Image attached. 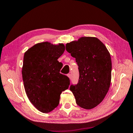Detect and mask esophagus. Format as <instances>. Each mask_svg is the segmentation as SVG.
<instances>
[{
	"label": "esophagus",
	"mask_w": 133,
	"mask_h": 133,
	"mask_svg": "<svg viewBox=\"0 0 133 133\" xmlns=\"http://www.w3.org/2000/svg\"><path fill=\"white\" fill-rule=\"evenodd\" d=\"M67 76H68V77L70 78H71V74H68V75H67Z\"/></svg>",
	"instance_id": "obj_1"
}]
</instances>
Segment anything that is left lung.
<instances>
[{
  "mask_svg": "<svg viewBox=\"0 0 133 133\" xmlns=\"http://www.w3.org/2000/svg\"><path fill=\"white\" fill-rule=\"evenodd\" d=\"M76 58L79 78L70 90L77 104L85 109H93L104 98L111 83V60L105 45L96 37H83L66 45Z\"/></svg>",
  "mask_w": 133,
  "mask_h": 133,
  "instance_id": "obj_1",
  "label": "left lung"
}]
</instances>
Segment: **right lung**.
I'll list each match as a JSON object with an SVG mask.
<instances>
[{
    "label": "right lung",
    "mask_w": 133,
    "mask_h": 133,
    "mask_svg": "<svg viewBox=\"0 0 133 133\" xmlns=\"http://www.w3.org/2000/svg\"><path fill=\"white\" fill-rule=\"evenodd\" d=\"M64 49L63 44L43 42L24 53L22 68L24 89L30 102L43 112L57 107L62 92L69 88L70 78L60 73L63 64L57 60Z\"/></svg>",
    "instance_id": "obj_1"
}]
</instances>
